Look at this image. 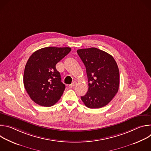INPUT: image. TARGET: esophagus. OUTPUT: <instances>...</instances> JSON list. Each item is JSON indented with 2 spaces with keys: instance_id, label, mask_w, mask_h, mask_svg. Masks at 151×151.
I'll use <instances>...</instances> for the list:
<instances>
[{
  "instance_id": "34e87169",
  "label": "esophagus",
  "mask_w": 151,
  "mask_h": 151,
  "mask_svg": "<svg viewBox=\"0 0 151 151\" xmlns=\"http://www.w3.org/2000/svg\"><path fill=\"white\" fill-rule=\"evenodd\" d=\"M76 82H75V81H74V82H73L70 85H69V88H72V87H75V86L76 85Z\"/></svg>"
}]
</instances>
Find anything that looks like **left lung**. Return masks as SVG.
I'll list each match as a JSON object with an SVG mask.
<instances>
[{"mask_svg":"<svg viewBox=\"0 0 151 151\" xmlns=\"http://www.w3.org/2000/svg\"><path fill=\"white\" fill-rule=\"evenodd\" d=\"M87 71L88 90L81 100L91 109L108 104L118 93L119 72L114 57L96 48L77 50Z\"/></svg>","mask_w":151,"mask_h":151,"instance_id":"1","label":"left lung"}]
</instances>
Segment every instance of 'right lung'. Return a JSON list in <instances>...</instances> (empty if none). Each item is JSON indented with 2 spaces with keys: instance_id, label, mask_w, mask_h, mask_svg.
I'll list each match as a JSON object with an SVG mask.
<instances>
[{
  "instance_id": "obj_1",
  "label": "right lung",
  "mask_w": 151,
  "mask_h": 151,
  "mask_svg": "<svg viewBox=\"0 0 151 151\" xmlns=\"http://www.w3.org/2000/svg\"><path fill=\"white\" fill-rule=\"evenodd\" d=\"M69 47H46L33 52L29 58L24 69V88L31 99L36 104L50 107L61 98L65 85L55 65L67 55Z\"/></svg>"
}]
</instances>
